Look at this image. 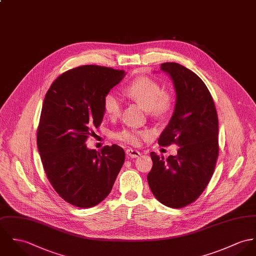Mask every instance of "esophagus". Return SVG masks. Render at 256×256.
Masks as SVG:
<instances>
[{"label":"esophagus","mask_w":256,"mask_h":256,"mask_svg":"<svg viewBox=\"0 0 256 256\" xmlns=\"http://www.w3.org/2000/svg\"><path fill=\"white\" fill-rule=\"evenodd\" d=\"M126 154L132 158H137L140 156V152L137 150H134V148H127L126 150Z\"/></svg>","instance_id":"1"}]
</instances>
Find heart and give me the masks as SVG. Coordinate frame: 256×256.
I'll list each match as a JSON object with an SVG mask.
<instances>
[{
    "mask_svg": "<svg viewBox=\"0 0 256 256\" xmlns=\"http://www.w3.org/2000/svg\"><path fill=\"white\" fill-rule=\"evenodd\" d=\"M126 94L140 104L148 114L156 118L166 116L173 108L174 100L170 94L163 92L162 87L154 79L139 77L131 81L125 88ZM121 98L114 92H108L104 98V110L112 118L121 114ZM150 132L146 130L123 129L116 134V138L126 144L137 146L142 139L150 137Z\"/></svg>",
    "mask_w": 256,
    "mask_h": 256,
    "instance_id": "obj_1",
    "label": "heart"
}]
</instances>
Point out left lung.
<instances>
[{
	"instance_id": "left-lung-1",
	"label": "left lung",
	"mask_w": 256,
	"mask_h": 256,
	"mask_svg": "<svg viewBox=\"0 0 256 256\" xmlns=\"http://www.w3.org/2000/svg\"><path fill=\"white\" fill-rule=\"evenodd\" d=\"M160 70L171 76L177 100L158 142L175 144L179 150L166 160L150 152L152 168L146 178L162 204L182 208L198 198L213 175L219 154L218 116L210 90L196 73L176 62L162 64Z\"/></svg>"
}]
</instances>
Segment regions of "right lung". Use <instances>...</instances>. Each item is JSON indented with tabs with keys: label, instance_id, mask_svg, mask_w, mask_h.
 <instances>
[{
	"label": "right lung",
	"instance_id": "right-lung-1",
	"mask_svg": "<svg viewBox=\"0 0 256 256\" xmlns=\"http://www.w3.org/2000/svg\"><path fill=\"white\" fill-rule=\"evenodd\" d=\"M124 70L82 66L60 75L48 90L37 128V146L46 178L62 198L87 208L110 192L125 160L123 148L85 144L104 118V98Z\"/></svg>",
	"mask_w": 256,
	"mask_h": 256
}]
</instances>
